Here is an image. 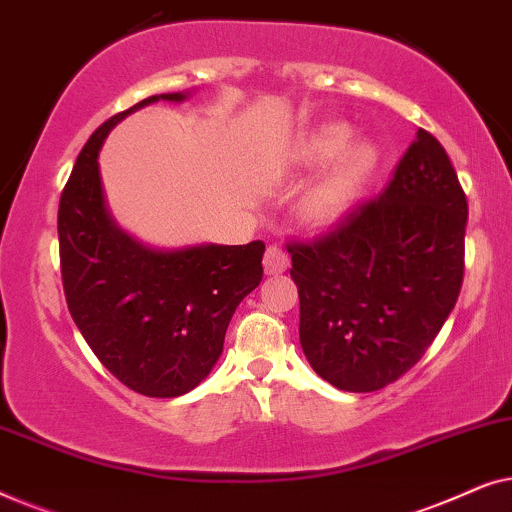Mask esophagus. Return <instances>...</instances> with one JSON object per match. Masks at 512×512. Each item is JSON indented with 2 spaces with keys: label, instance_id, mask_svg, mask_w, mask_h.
Here are the masks:
<instances>
[{
  "label": "esophagus",
  "instance_id": "obj_1",
  "mask_svg": "<svg viewBox=\"0 0 512 512\" xmlns=\"http://www.w3.org/2000/svg\"><path fill=\"white\" fill-rule=\"evenodd\" d=\"M291 265V258L289 254L282 247H277V244H272L265 251L263 256V268H265V275H282V272L289 270Z\"/></svg>",
  "mask_w": 512,
  "mask_h": 512
}]
</instances>
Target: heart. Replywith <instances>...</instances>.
<instances>
[{"instance_id": "b5f03b06", "label": "heart", "mask_w": 512, "mask_h": 512, "mask_svg": "<svg viewBox=\"0 0 512 512\" xmlns=\"http://www.w3.org/2000/svg\"><path fill=\"white\" fill-rule=\"evenodd\" d=\"M352 128L347 123H326L298 139L291 153V167L298 172H317L335 159L300 200V219L312 228H331L354 207L370 170L375 151L366 142L349 144Z\"/></svg>"}]
</instances>
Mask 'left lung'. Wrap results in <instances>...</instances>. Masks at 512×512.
<instances>
[{
	"mask_svg": "<svg viewBox=\"0 0 512 512\" xmlns=\"http://www.w3.org/2000/svg\"><path fill=\"white\" fill-rule=\"evenodd\" d=\"M468 202L436 137L417 139L380 198L312 244H289L300 347L342 391H377L415 366L464 279Z\"/></svg>",
	"mask_w": 512,
	"mask_h": 512,
	"instance_id": "8db88e82",
	"label": "left lung"
}]
</instances>
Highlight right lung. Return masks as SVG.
I'll return each instance as SVG.
<instances>
[{"label": "right lung", "instance_id": "add662e5", "mask_svg": "<svg viewBox=\"0 0 512 512\" xmlns=\"http://www.w3.org/2000/svg\"><path fill=\"white\" fill-rule=\"evenodd\" d=\"M188 95H151L102 123L76 158L58 212L74 324L116 380L151 398L184 396L212 373L237 305L263 279L261 240L156 249L109 212L97 158L111 128L132 111Z\"/></svg>", "mask_w": 512, "mask_h": 512}]
</instances>
